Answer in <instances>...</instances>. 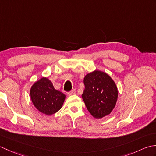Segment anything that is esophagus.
<instances>
[{
  "instance_id": "1",
  "label": "esophagus",
  "mask_w": 156,
  "mask_h": 156,
  "mask_svg": "<svg viewBox=\"0 0 156 156\" xmlns=\"http://www.w3.org/2000/svg\"><path fill=\"white\" fill-rule=\"evenodd\" d=\"M76 94V90L75 88H74L73 90H72L71 91H69L68 92L69 95H74V94Z\"/></svg>"
}]
</instances>
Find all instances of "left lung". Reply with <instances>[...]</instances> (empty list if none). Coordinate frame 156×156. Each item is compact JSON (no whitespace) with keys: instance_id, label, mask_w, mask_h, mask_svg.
<instances>
[{"instance_id":"8db88e82","label":"left lung","mask_w":156,"mask_h":156,"mask_svg":"<svg viewBox=\"0 0 156 156\" xmlns=\"http://www.w3.org/2000/svg\"><path fill=\"white\" fill-rule=\"evenodd\" d=\"M84 84L85 89L82 97L90 114L97 119L110 114L118 97L117 86L110 76L95 70L85 76Z\"/></svg>"}]
</instances>
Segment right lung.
I'll use <instances>...</instances> for the list:
<instances>
[{
    "label": "right lung",
    "mask_w": 156,
    "mask_h": 156,
    "mask_svg": "<svg viewBox=\"0 0 156 156\" xmlns=\"http://www.w3.org/2000/svg\"><path fill=\"white\" fill-rule=\"evenodd\" d=\"M31 98L36 108L48 115L58 112L62 107L66 96L55 90L52 82L46 78H42L32 86Z\"/></svg>",
    "instance_id": "add662e5"
}]
</instances>
